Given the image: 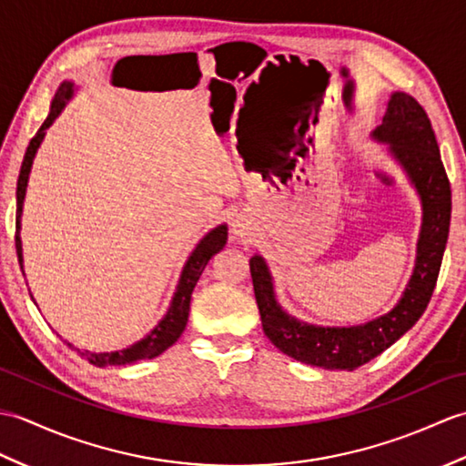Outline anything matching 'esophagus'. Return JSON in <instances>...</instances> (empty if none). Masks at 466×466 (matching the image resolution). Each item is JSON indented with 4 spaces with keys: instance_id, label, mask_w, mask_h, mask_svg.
Returning <instances> with one entry per match:
<instances>
[{
    "instance_id": "obj_1",
    "label": "esophagus",
    "mask_w": 466,
    "mask_h": 466,
    "mask_svg": "<svg viewBox=\"0 0 466 466\" xmlns=\"http://www.w3.org/2000/svg\"><path fill=\"white\" fill-rule=\"evenodd\" d=\"M234 234L236 236H244L246 234V222L244 220H236L234 222Z\"/></svg>"
}]
</instances>
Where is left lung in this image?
Masks as SVG:
<instances>
[{
	"mask_svg": "<svg viewBox=\"0 0 466 466\" xmlns=\"http://www.w3.org/2000/svg\"><path fill=\"white\" fill-rule=\"evenodd\" d=\"M374 137L392 146V154L417 186L422 200L419 256L409 289L394 310L352 329H320L290 319L274 300L272 280L260 256L250 260L262 329L276 349L304 364L329 370H354L372 360L412 329L427 310L437 286L451 226V182L424 107L412 96L392 94Z\"/></svg>",
	"mask_w": 466,
	"mask_h": 466,
	"instance_id": "8db88e82",
	"label": "left lung"
}]
</instances>
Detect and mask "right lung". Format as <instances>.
<instances>
[{
  "label": "right lung",
  "mask_w": 466,
  "mask_h": 466,
  "mask_svg": "<svg viewBox=\"0 0 466 466\" xmlns=\"http://www.w3.org/2000/svg\"><path fill=\"white\" fill-rule=\"evenodd\" d=\"M72 84L64 82L59 86V90L54 97L52 107H49V116L46 117V122L39 127L37 134L29 140V146L25 150L24 156V162H22V170H19V177H17V210H15V250H17V258L19 264H22V240H19V216H22V204H24V196H25V186H27V176H29V167H32L34 162V156L35 150L39 147V142L44 140V134H46V127H49L57 114L62 112V107L66 104V100L72 97ZM226 226H218L214 228L212 232L206 234V238L196 246V250L192 252L190 258H187L184 270H182V279L180 284H177V290L174 294V300L170 310L160 320V324L156 326V329L142 339L140 342L132 344L130 349H124V350H116V352H102V354H96L90 350H80L76 349L77 354L84 356V359L94 364V366H107V364H114V366H124V364H132L137 360H144V359H154V356L162 354L166 349H170V346L180 339V334L186 329V322H187V312H190V299H192V290L200 279L208 260L212 258L214 254L220 252L226 244ZM72 346V344H67ZM74 349V346H72Z\"/></svg>",
  "instance_id": "right-lung-1"
}]
</instances>
